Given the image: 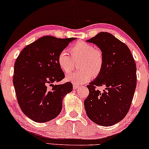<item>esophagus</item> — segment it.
Here are the masks:
<instances>
[{
    "label": "esophagus",
    "instance_id": "1",
    "mask_svg": "<svg viewBox=\"0 0 149 149\" xmlns=\"http://www.w3.org/2000/svg\"><path fill=\"white\" fill-rule=\"evenodd\" d=\"M79 87V85H78L77 84H73V89L76 90V89H77Z\"/></svg>",
    "mask_w": 149,
    "mask_h": 149
}]
</instances>
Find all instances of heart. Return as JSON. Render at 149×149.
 <instances>
[{
    "mask_svg": "<svg viewBox=\"0 0 149 149\" xmlns=\"http://www.w3.org/2000/svg\"><path fill=\"white\" fill-rule=\"evenodd\" d=\"M69 54L67 50L60 52L57 57V63L61 70L67 73L74 67V61L81 59L79 71L67 75V81L75 84H82L89 81L93 75L97 77L101 72L104 64V54L102 50L93 45L84 42H79L70 48Z\"/></svg>",
    "mask_w": 149,
    "mask_h": 149,
    "instance_id": "b5f03b06",
    "label": "heart"
}]
</instances>
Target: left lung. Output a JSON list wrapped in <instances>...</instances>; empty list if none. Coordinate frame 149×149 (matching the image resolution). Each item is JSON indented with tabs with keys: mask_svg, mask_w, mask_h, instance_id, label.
Masks as SVG:
<instances>
[{
	"mask_svg": "<svg viewBox=\"0 0 149 149\" xmlns=\"http://www.w3.org/2000/svg\"><path fill=\"white\" fill-rule=\"evenodd\" d=\"M97 45L104 54L101 72L87 88L84 100L86 114L96 124L115 125L129 112L136 86V67L129 47L111 33L101 32L87 40ZM104 86L100 92L98 86Z\"/></svg>",
	"mask_w": 149,
	"mask_h": 149,
	"instance_id": "8db88e82",
	"label": "left lung"
}]
</instances>
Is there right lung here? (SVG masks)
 Instances as JSON below:
<instances>
[{
    "label": "right lung",
    "instance_id": "1",
    "mask_svg": "<svg viewBox=\"0 0 149 149\" xmlns=\"http://www.w3.org/2000/svg\"><path fill=\"white\" fill-rule=\"evenodd\" d=\"M74 39L42 36L27 45L18 56L13 84L20 109L33 121L45 123L56 118L64 97L72 91L70 82L53 83L65 77L57 63L58 54Z\"/></svg>",
    "mask_w": 149,
    "mask_h": 149
}]
</instances>
